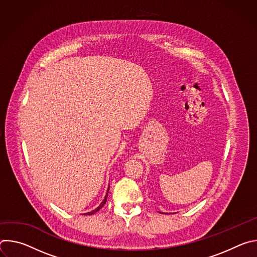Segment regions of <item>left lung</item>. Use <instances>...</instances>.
Returning <instances> with one entry per match:
<instances>
[{
  "instance_id": "1",
  "label": "left lung",
  "mask_w": 257,
  "mask_h": 257,
  "mask_svg": "<svg viewBox=\"0 0 257 257\" xmlns=\"http://www.w3.org/2000/svg\"><path fill=\"white\" fill-rule=\"evenodd\" d=\"M162 213H163V212H162Z\"/></svg>"
}]
</instances>
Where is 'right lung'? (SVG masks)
I'll list each match as a JSON object with an SVG mask.
<instances>
[{
    "label": "right lung",
    "mask_w": 257,
    "mask_h": 257,
    "mask_svg": "<svg viewBox=\"0 0 257 257\" xmlns=\"http://www.w3.org/2000/svg\"><path fill=\"white\" fill-rule=\"evenodd\" d=\"M108 190H109V184H108V188H107V190H106V193H105V196H104V198H103V200L100 202V204L95 208V209H93V210H91V211H89V212H86V213H84V215H90V214H93V213H95L96 211H98L104 204H105V202H106V198H107V194H108Z\"/></svg>",
    "instance_id": "1"
}]
</instances>
